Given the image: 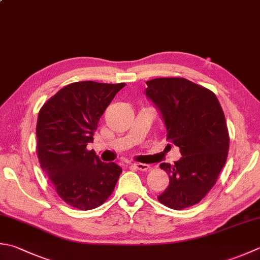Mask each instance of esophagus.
I'll list each match as a JSON object with an SVG mask.
<instances>
[{
	"label": "esophagus",
	"instance_id": "esophagus-1",
	"mask_svg": "<svg viewBox=\"0 0 260 260\" xmlns=\"http://www.w3.org/2000/svg\"><path fill=\"white\" fill-rule=\"evenodd\" d=\"M133 167L136 168L137 170H141V171H149L150 170V166L145 165V164H134Z\"/></svg>",
	"mask_w": 260,
	"mask_h": 260
}]
</instances>
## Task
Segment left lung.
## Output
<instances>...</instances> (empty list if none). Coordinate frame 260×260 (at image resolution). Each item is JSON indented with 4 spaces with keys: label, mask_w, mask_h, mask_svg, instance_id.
Returning <instances> with one entry per match:
<instances>
[{
    "label": "left lung",
    "mask_w": 260,
    "mask_h": 260,
    "mask_svg": "<svg viewBox=\"0 0 260 260\" xmlns=\"http://www.w3.org/2000/svg\"><path fill=\"white\" fill-rule=\"evenodd\" d=\"M145 94L161 111L167 140L180 149L174 166L161 164L170 178L157 201L180 211L200 203L215 185L228 157L225 116L211 90L184 78H159L146 82Z\"/></svg>",
    "instance_id": "obj_1"
}]
</instances>
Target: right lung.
<instances>
[{"mask_svg":"<svg viewBox=\"0 0 260 260\" xmlns=\"http://www.w3.org/2000/svg\"><path fill=\"white\" fill-rule=\"evenodd\" d=\"M124 86L74 82L60 89L39 110L36 134L40 167L58 196L79 210L104 204L123 171L114 162H101L86 145L93 142L100 117Z\"/></svg>","mask_w":260,"mask_h":260,"instance_id":"right-lung-1","label":"right lung"}]
</instances>
